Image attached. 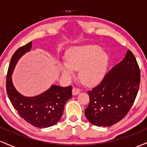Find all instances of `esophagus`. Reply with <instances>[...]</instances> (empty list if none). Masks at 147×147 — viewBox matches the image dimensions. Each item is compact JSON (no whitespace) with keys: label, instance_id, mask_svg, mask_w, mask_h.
Wrapping results in <instances>:
<instances>
[{"label":"esophagus","instance_id":"esophagus-1","mask_svg":"<svg viewBox=\"0 0 147 147\" xmlns=\"http://www.w3.org/2000/svg\"><path fill=\"white\" fill-rule=\"evenodd\" d=\"M80 89L78 88L74 87L73 89H72V95H76L77 94H79L80 92Z\"/></svg>","mask_w":147,"mask_h":147}]
</instances>
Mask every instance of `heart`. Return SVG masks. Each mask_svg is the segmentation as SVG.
<instances>
[{
  "label": "heart",
  "mask_w": 147,
  "mask_h": 147,
  "mask_svg": "<svg viewBox=\"0 0 147 147\" xmlns=\"http://www.w3.org/2000/svg\"><path fill=\"white\" fill-rule=\"evenodd\" d=\"M108 65V57L97 45L75 47L66 55V62L60 64L63 76L70 79L74 70H79L81 82L86 86H94L103 79Z\"/></svg>",
  "instance_id": "obj_1"
}]
</instances>
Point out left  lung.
I'll list each match as a JSON object with an SVG mask.
<instances>
[{
    "label": "left lung",
    "mask_w": 147,
    "mask_h": 147,
    "mask_svg": "<svg viewBox=\"0 0 147 147\" xmlns=\"http://www.w3.org/2000/svg\"><path fill=\"white\" fill-rule=\"evenodd\" d=\"M140 84V70L131 50L120 63L106 74L99 85L88 91L90 102L85 110L88 120L97 126H111L126 115Z\"/></svg>",
    "instance_id": "obj_1"
}]
</instances>
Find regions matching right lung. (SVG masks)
Returning <instances> with one entry per match:
<instances>
[{"label":"right lung","instance_id":"obj_1","mask_svg":"<svg viewBox=\"0 0 147 147\" xmlns=\"http://www.w3.org/2000/svg\"><path fill=\"white\" fill-rule=\"evenodd\" d=\"M32 45L30 41L13 55L7 74L6 90L13 107L23 119L35 127L47 128L55 125L61 117L65 102L72 97V87L53 85L43 93L32 97L18 93L13 86L11 75L18 61L30 51Z\"/></svg>","mask_w":147,"mask_h":147}]
</instances>
